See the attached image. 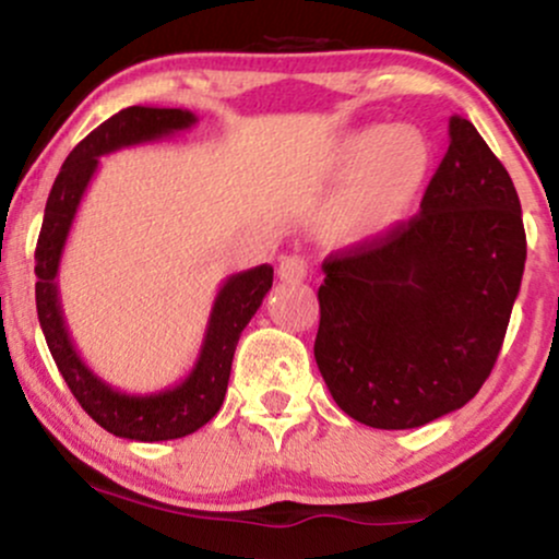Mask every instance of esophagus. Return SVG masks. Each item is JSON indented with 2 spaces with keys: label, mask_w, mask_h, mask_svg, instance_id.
Here are the masks:
<instances>
[{
  "label": "esophagus",
  "mask_w": 559,
  "mask_h": 559,
  "mask_svg": "<svg viewBox=\"0 0 559 559\" xmlns=\"http://www.w3.org/2000/svg\"><path fill=\"white\" fill-rule=\"evenodd\" d=\"M278 278L286 284H299L307 278V262L301 254H284L278 262Z\"/></svg>",
  "instance_id": "34e87169"
}]
</instances>
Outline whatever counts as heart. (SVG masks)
Masks as SVG:
<instances>
[{
  "mask_svg": "<svg viewBox=\"0 0 559 559\" xmlns=\"http://www.w3.org/2000/svg\"><path fill=\"white\" fill-rule=\"evenodd\" d=\"M331 170L349 181L333 234L349 243L368 241L402 221L415 202L431 170V144L409 126L357 128L333 146Z\"/></svg>",
  "mask_w": 559,
  "mask_h": 559,
  "instance_id": "1",
  "label": "heart"
}]
</instances>
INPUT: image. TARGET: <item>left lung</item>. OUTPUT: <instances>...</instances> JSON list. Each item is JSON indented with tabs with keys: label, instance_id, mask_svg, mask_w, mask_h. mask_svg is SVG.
Segmentation results:
<instances>
[{
	"label": "left lung",
	"instance_id": "8db88e82",
	"mask_svg": "<svg viewBox=\"0 0 559 559\" xmlns=\"http://www.w3.org/2000/svg\"><path fill=\"white\" fill-rule=\"evenodd\" d=\"M523 267L510 173L452 115L420 213L323 260L316 362L338 407L402 431L471 402L502 349Z\"/></svg>",
	"mask_w": 559,
	"mask_h": 559
}]
</instances>
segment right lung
<instances>
[{"instance_id":"right-lung-1","label":"right lung","mask_w":559,"mask_h":559,"mask_svg":"<svg viewBox=\"0 0 559 559\" xmlns=\"http://www.w3.org/2000/svg\"><path fill=\"white\" fill-rule=\"evenodd\" d=\"M197 123V115L176 107H126L70 152L44 210L41 234L36 243V312L44 338L52 352L57 368L66 378L68 389L99 423L105 431L131 441H168L194 433L204 423L213 420L226 400L230 362L241 331L252 320L265 294L273 286V267L258 265L234 273L223 281L213 301L202 349L191 373L176 386L155 391V394H126L102 381L99 376L81 360L79 349L70 338L66 318H62L60 273L62 249L73 228L75 213L88 183H92L99 157L123 146L159 141L173 133L186 131Z\"/></svg>"}]
</instances>
